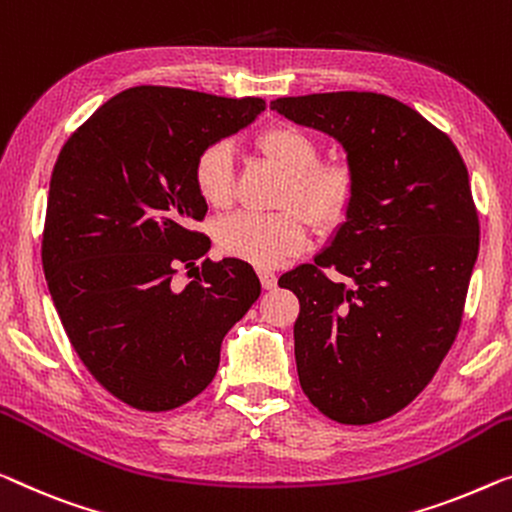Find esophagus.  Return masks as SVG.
Returning a JSON list of instances; mask_svg holds the SVG:
<instances>
[{"label": "esophagus", "mask_w": 512, "mask_h": 512, "mask_svg": "<svg viewBox=\"0 0 512 512\" xmlns=\"http://www.w3.org/2000/svg\"><path fill=\"white\" fill-rule=\"evenodd\" d=\"M259 280H262L264 289H276L278 285V276L273 271H259Z\"/></svg>", "instance_id": "obj_1"}]
</instances>
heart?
Instances as JSON below:
<instances>
[{
    "instance_id": "obj_1",
    "label": "heart",
    "mask_w": 512,
    "mask_h": 512,
    "mask_svg": "<svg viewBox=\"0 0 512 512\" xmlns=\"http://www.w3.org/2000/svg\"><path fill=\"white\" fill-rule=\"evenodd\" d=\"M257 147L289 174L282 202L299 207L317 230H333L352 211L358 195V174L349 160H319V144L294 126H271L257 137ZM197 193L211 207H227L234 197L232 149L213 142L193 165ZM223 253L257 269H273L308 243V223L299 211L278 213L236 211L216 225Z\"/></svg>"
}]
</instances>
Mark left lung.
I'll list each match as a JSON object with an SVG mask.
<instances>
[{
    "label": "left lung",
    "mask_w": 512,
    "mask_h": 512,
    "mask_svg": "<svg viewBox=\"0 0 512 512\" xmlns=\"http://www.w3.org/2000/svg\"><path fill=\"white\" fill-rule=\"evenodd\" d=\"M271 110L335 137L358 174L331 246L278 280L301 303V388L338 423L384 421L430 384L460 331L480 234L467 165L444 131L384 94L289 96Z\"/></svg>",
    "instance_id": "1"
}]
</instances>
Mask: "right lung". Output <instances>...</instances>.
I'll return each mask as SVG.
<instances>
[{
    "label": "right lung",
    "mask_w": 512,
    "mask_h": 512,
    "mask_svg": "<svg viewBox=\"0 0 512 512\" xmlns=\"http://www.w3.org/2000/svg\"><path fill=\"white\" fill-rule=\"evenodd\" d=\"M262 98L133 87L68 137L52 170L43 271L80 361L114 398L140 411L177 409L216 377L220 342L257 301L248 262L204 259L207 216L193 165L241 131Z\"/></svg>",
    "instance_id": "right-lung-1"
}]
</instances>
